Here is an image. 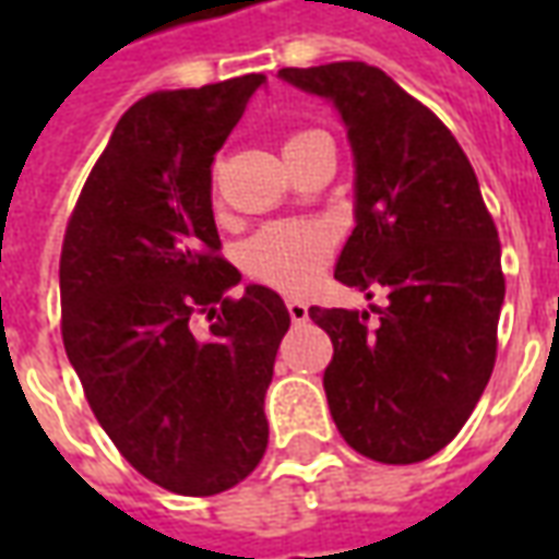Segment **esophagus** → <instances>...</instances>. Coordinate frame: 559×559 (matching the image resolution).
<instances>
[{
    "label": "esophagus",
    "instance_id": "1",
    "mask_svg": "<svg viewBox=\"0 0 559 559\" xmlns=\"http://www.w3.org/2000/svg\"><path fill=\"white\" fill-rule=\"evenodd\" d=\"M287 314H290L293 323H305L308 320V308L299 299H287Z\"/></svg>",
    "mask_w": 559,
    "mask_h": 559
}]
</instances>
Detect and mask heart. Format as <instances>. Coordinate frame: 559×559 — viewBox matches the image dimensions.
<instances>
[{"label":"heart","instance_id":"1","mask_svg":"<svg viewBox=\"0 0 559 559\" xmlns=\"http://www.w3.org/2000/svg\"><path fill=\"white\" fill-rule=\"evenodd\" d=\"M314 134L320 131H293L284 148L299 146ZM329 251H332V239L320 224L281 221L257 230L242 245V266L251 278L263 281L269 287L299 293L317 278V272L329 260Z\"/></svg>","mask_w":559,"mask_h":559}]
</instances>
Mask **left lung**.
I'll return each mask as SVG.
<instances>
[{
  "instance_id": "8db88e82",
  "label": "left lung",
  "mask_w": 559,
  "mask_h": 559,
  "mask_svg": "<svg viewBox=\"0 0 559 559\" xmlns=\"http://www.w3.org/2000/svg\"><path fill=\"white\" fill-rule=\"evenodd\" d=\"M338 107L356 160V227L335 278L386 302L311 308L332 338L323 374L341 437L380 464L452 443L488 386L506 278L500 239L464 148L437 116L365 62L281 68Z\"/></svg>"
}]
</instances>
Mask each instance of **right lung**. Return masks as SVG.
I'll use <instances>...</instances> for the list:
<instances>
[{"mask_svg":"<svg viewBox=\"0 0 559 559\" xmlns=\"http://www.w3.org/2000/svg\"><path fill=\"white\" fill-rule=\"evenodd\" d=\"M263 74L152 92L128 107L68 218L62 341L107 437L185 497L239 485L269 443L263 399L290 329L281 296L221 251L212 160ZM210 329L193 332V317Z\"/></svg>","mask_w":559,"mask_h":559,"instance_id":"obj_1","label":"right lung"}]
</instances>
